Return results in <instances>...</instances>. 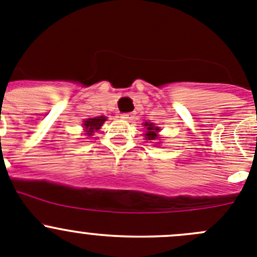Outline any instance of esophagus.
<instances>
[{
    "mask_svg": "<svg viewBox=\"0 0 257 257\" xmlns=\"http://www.w3.org/2000/svg\"><path fill=\"white\" fill-rule=\"evenodd\" d=\"M121 118L124 119V121H133L134 116L131 113H124V114H122Z\"/></svg>",
    "mask_w": 257,
    "mask_h": 257,
    "instance_id": "obj_1",
    "label": "esophagus"
}]
</instances>
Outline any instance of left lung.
Instances as JSON below:
<instances>
[{
  "instance_id": "1",
  "label": "left lung",
  "mask_w": 257,
  "mask_h": 257,
  "mask_svg": "<svg viewBox=\"0 0 257 257\" xmlns=\"http://www.w3.org/2000/svg\"><path fill=\"white\" fill-rule=\"evenodd\" d=\"M144 126L146 127V134H145L146 140L158 141L159 140V133H160V128H159V126H155L153 122H145V123H144Z\"/></svg>"
}]
</instances>
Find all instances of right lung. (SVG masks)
Wrapping results in <instances>:
<instances>
[{
  "mask_svg": "<svg viewBox=\"0 0 257 257\" xmlns=\"http://www.w3.org/2000/svg\"><path fill=\"white\" fill-rule=\"evenodd\" d=\"M107 117L98 116V117H92V118H87L83 121V127H84V135L92 136L96 131H98L102 127L103 122L106 121Z\"/></svg>",
  "mask_w": 257,
  "mask_h": 257,
  "instance_id": "obj_1",
  "label": "right lung"
}]
</instances>
